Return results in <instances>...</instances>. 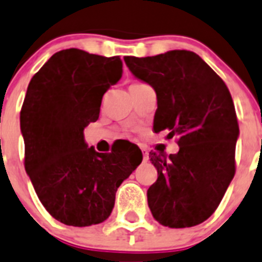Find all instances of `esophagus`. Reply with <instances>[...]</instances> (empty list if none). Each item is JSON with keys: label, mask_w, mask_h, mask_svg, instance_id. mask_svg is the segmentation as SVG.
<instances>
[{"label": "esophagus", "mask_w": 262, "mask_h": 262, "mask_svg": "<svg viewBox=\"0 0 262 262\" xmlns=\"http://www.w3.org/2000/svg\"><path fill=\"white\" fill-rule=\"evenodd\" d=\"M142 152H143V161L144 162L148 161V154H147V152H146V149L142 148Z\"/></svg>", "instance_id": "obj_1"}]
</instances>
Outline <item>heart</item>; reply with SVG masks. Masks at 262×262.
<instances>
[{"label": "heart", "instance_id": "1", "mask_svg": "<svg viewBox=\"0 0 262 262\" xmlns=\"http://www.w3.org/2000/svg\"><path fill=\"white\" fill-rule=\"evenodd\" d=\"M139 85H143V83H133V84L130 85V88H136V87H139Z\"/></svg>", "mask_w": 262, "mask_h": 262}]
</instances>
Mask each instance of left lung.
Wrapping results in <instances>:
<instances>
[{
    "mask_svg": "<svg viewBox=\"0 0 262 262\" xmlns=\"http://www.w3.org/2000/svg\"><path fill=\"white\" fill-rule=\"evenodd\" d=\"M124 61L156 92L154 130L169 129L179 138L178 154H149L159 174L147 190L149 210L165 227L201 224L217 209L235 172L239 126L229 90L192 51Z\"/></svg>",
    "mask_w": 262,
    "mask_h": 262,
    "instance_id": "1",
    "label": "left lung"
}]
</instances>
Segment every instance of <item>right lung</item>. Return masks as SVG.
Instances as JSON below:
<instances>
[{
  "label": "right lung",
  "instance_id": "add662e5",
  "mask_svg": "<svg viewBox=\"0 0 262 262\" xmlns=\"http://www.w3.org/2000/svg\"><path fill=\"white\" fill-rule=\"evenodd\" d=\"M123 74L119 56L78 48L56 52L35 73L20 111L25 171L45 209L62 224L90 227L110 216L115 193L142 152H96L85 126L100 115L106 91Z\"/></svg>",
  "mask_w": 262,
  "mask_h": 262
}]
</instances>
